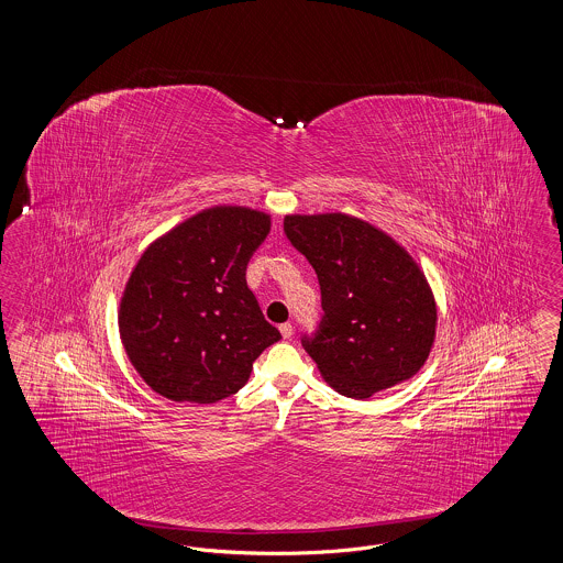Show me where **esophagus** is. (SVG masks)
Masks as SVG:
<instances>
[{
    "instance_id": "obj_1",
    "label": "esophagus",
    "mask_w": 563,
    "mask_h": 563,
    "mask_svg": "<svg viewBox=\"0 0 563 563\" xmlns=\"http://www.w3.org/2000/svg\"><path fill=\"white\" fill-rule=\"evenodd\" d=\"M278 329H280V335H283L285 340H291V338H294V324H291V322H283Z\"/></svg>"
}]
</instances>
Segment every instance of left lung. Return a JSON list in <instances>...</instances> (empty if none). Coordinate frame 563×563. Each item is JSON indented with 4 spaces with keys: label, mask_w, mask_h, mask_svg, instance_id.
Masks as SVG:
<instances>
[{
    "label": "left lung",
    "mask_w": 563,
    "mask_h": 563,
    "mask_svg": "<svg viewBox=\"0 0 563 563\" xmlns=\"http://www.w3.org/2000/svg\"><path fill=\"white\" fill-rule=\"evenodd\" d=\"M285 234L321 283V331L301 342L322 379L363 401L418 374L434 344L437 303L407 249L346 213L287 214Z\"/></svg>",
    "instance_id": "1"
}]
</instances>
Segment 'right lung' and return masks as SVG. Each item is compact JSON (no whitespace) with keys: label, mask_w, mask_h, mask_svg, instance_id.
I'll list each match as a JSON object with an SVG mask.
<instances>
[{"label":"right lung","mask_w":563,"mask_h":563,"mask_svg":"<svg viewBox=\"0 0 563 563\" xmlns=\"http://www.w3.org/2000/svg\"><path fill=\"white\" fill-rule=\"evenodd\" d=\"M269 219L251 207L217 205L164 232L136 260L118 329L134 369L162 397L221 401L280 340L244 278Z\"/></svg>","instance_id":"1"}]
</instances>
